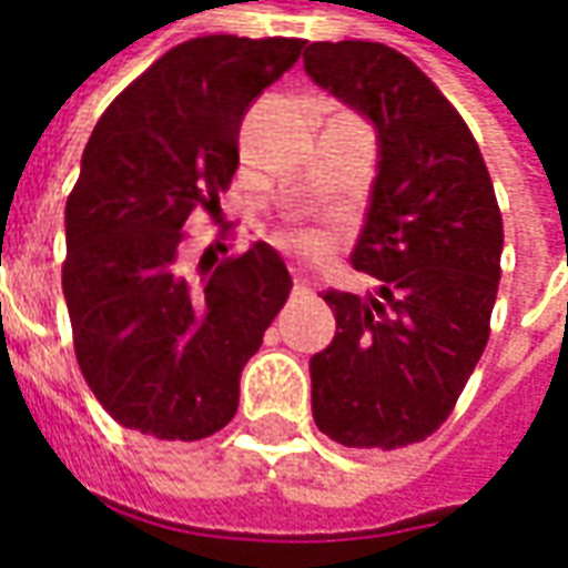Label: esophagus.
Instances as JSON below:
<instances>
[{
  "label": "esophagus",
  "instance_id": "esophagus-1",
  "mask_svg": "<svg viewBox=\"0 0 568 568\" xmlns=\"http://www.w3.org/2000/svg\"><path fill=\"white\" fill-rule=\"evenodd\" d=\"M293 291H296V293H310L312 291L310 275H303V272H296V268H293Z\"/></svg>",
  "mask_w": 568,
  "mask_h": 568
}]
</instances>
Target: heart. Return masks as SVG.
Wrapping results in <instances>:
<instances>
[{"mask_svg": "<svg viewBox=\"0 0 568 568\" xmlns=\"http://www.w3.org/2000/svg\"><path fill=\"white\" fill-rule=\"evenodd\" d=\"M291 243L300 246V250H315L322 240H318V234H312V231H291Z\"/></svg>", "mask_w": 568, "mask_h": 568, "instance_id": "heart-1", "label": "heart"}]
</instances>
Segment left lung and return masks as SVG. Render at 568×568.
Masks as SVG:
<instances>
[{
	"label": "left lung",
	"instance_id": "1",
	"mask_svg": "<svg viewBox=\"0 0 568 568\" xmlns=\"http://www.w3.org/2000/svg\"><path fill=\"white\" fill-rule=\"evenodd\" d=\"M303 64L378 136L349 262L382 284L322 293L337 334L310 359L312 418L344 447L397 450L440 428L485 353L504 219L466 121L406 55L341 40Z\"/></svg>",
	"mask_w": 568,
	"mask_h": 568
}]
</instances>
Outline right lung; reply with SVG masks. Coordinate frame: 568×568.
<instances>
[{"mask_svg":"<svg viewBox=\"0 0 568 568\" xmlns=\"http://www.w3.org/2000/svg\"><path fill=\"white\" fill-rule=\"evenodd\" d=\"M303 45L227 33L186 40L90 133L64 205L62 291L80 372L124 428L200 440L237 413L240 372L287 303L291 272L258 240L243 256L200 265V281L186 277L181 227L196 205L222 212L240 121Z\"/></svg>","mask_w":568,"mask_h":568,"instance_id":"obj_1","label":"right lung"}]
</instances>
